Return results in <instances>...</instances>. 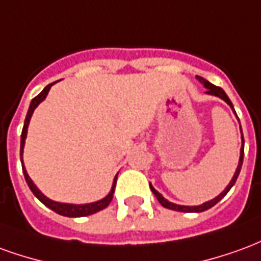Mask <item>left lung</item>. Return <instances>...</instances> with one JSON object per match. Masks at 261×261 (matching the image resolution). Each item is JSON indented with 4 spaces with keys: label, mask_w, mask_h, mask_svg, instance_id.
<instances>
[{
    "label": "left lung",
    "mask_w": 261,
    "mask_h": 261,
    "mask_svg": "<svg viewBox=\"0 0 261 261\" xmlns=\"http://www.w3.org/2000/svg\"><path fill=\"white\" fill-rule=\"evenodd\" d=\"M197 80L200 81L201 82L202 85L205 86L207 88V93H210V95H215V96H218L221 97L222 100H225V102L228 103L229 105L230 108L233 109V106H232V102L229 100V97L226 96V93L224 92V89L222 88H219V86H215L213 85L211 82H208L207 80H204L202 76H198L197 75ZM235 112V110H233ZM236 114V112H235ZM242 131V128H241ZM243 144H245V141H243V134H242V148H241V158H239V165H238V168H236V172H235V175H233V177H232V180H230V183L226 186V189H225L224 192L221 193L218 197H215L214 200H211V201H207V202H204V204H201V205H196V207H187V205H177V204H173V202H170L168 201L166 198H164L162 197V194L161 193H158L155 189H153L151 185H149V187H151V192L155 194V197H156V200H158L159 202H161V205L165 208H169V210H175V211H180V213H202V211H205V210H210L211 207H214L217 202L222 198V197H225V194L226 193L229 192L230 190V187L233 186L235 185V181L236 179H238V176H239V172H241V168H242V164H243Z\"/></svg>",
    "instance_id": "1"
}]
</instances>
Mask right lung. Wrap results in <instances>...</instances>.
Instances as JSON below:
<instances>
[{
	"instance_id": "obj_1",
	"label": "right lung",
	"mask_w": 261,
	"mask_h": 261,
	"mask_svg": "<svg viewBox=\"0 0 261 261\" xmlns=\"http://www.w3.org/2000/svg\"><path fill=\"white\" fill-rule=\"evenodd\" d=\"M54 84V82H53ZM53 84H50L47 85L44 89H43L36 97H33L31 102V106H29V110H28V114H26V119H25V124H23V128H22V134H20V158H22V152H23V145H25V138H26V133H28V125H29V121H31L32 114H33V110L37 108V105L44 100V97L47 96L48 91H50V88ZM20 162H22V170H23V176H25V180L28 183V186L32 190V193L35 194V196L40 200V201L48 207L50 210H53L54 213L60 214V215H64V217H72V218H76V217H86V215H91V214H95L97 211H100L103 208H106L110 204V201L113 200V193H114V187H116V180H117V176L114 177L113 181V186H112V190L109 193L108 196L102 198V200H99L96 202H91V204H82V205H75V204H65V202H56L53 200H50L47 197L42 194V192L37 189L35 185H33V181L31 180V177L28 175V172H26L25 166H23V161L20 159Z\"/></svg>"
}]
</instances>
